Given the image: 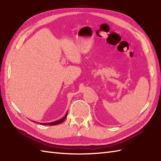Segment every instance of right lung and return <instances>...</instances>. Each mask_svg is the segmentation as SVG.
Masks as SVG:
<instances>
[{"instance_id": "add662e5", "label": "right lung", "mask_w": 161, "mask_h": 161, "mask_svg": "<svg viewBox=\"0 0 161 161\" xmlns=\"http://www.w3.org/2000/svg\"><path fill=\"white\" fill-rule=\"evenodd\" d=\"M67 115H68V113H66L65 114V115L63 117L62 119H59V120H57V121H53V122H50V123H41V124H43V125H47V126H53V125H57V124H61V123H62L63 121H64L65 119V118H66V117H67Z\"/></svg>"}]
</instances>
